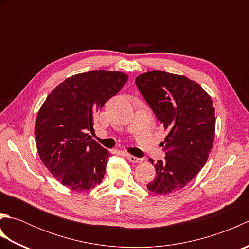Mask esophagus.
I'll list each match as a JSON object with an SVG mask.
<instances>
[{
  "mask_svg": "<svg viewBox=\"0 0 249 249\" xmlns=\"http://www.w3.org/2000/svg\"><path fill=\"white\" fill-rule=\"evenodd\" d=\"M126 157H127V160L130 161V162H136V163H139L142 161L141 158L139 157H136L134 155H130V154H126Z\"/></svg>",
  "mask_w": 249,
  "mask_h": 249,
  "instance_id": "esophagus-1",
  "label": "esophagus"
}]
</instances>
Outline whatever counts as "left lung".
<instances>
[{
	"mask_svg": "<svg viewBox=\"0 0 249 249\" xmlns=\"http://www.w3.org/2000/svg\"><path fill=\"white\" fill-rule=\"evenodd\" d=\"M136 84L168 131L160 143L166 156L154 166L156 177L146 187L158 195L176 193L197 176L212 151V98L192 79L162 71L141 73Z\"/></svg>",
	"mask_w": 249,
	"mask_h": 249,
	"instance_id": "left-lung-1",
	"label": "left lung"
}]
</instances>
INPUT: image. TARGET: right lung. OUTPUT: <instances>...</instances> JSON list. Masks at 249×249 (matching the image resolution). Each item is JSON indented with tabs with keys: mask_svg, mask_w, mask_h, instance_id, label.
I'll return each mask as SVG.
<instances>
[{
	"mask_svg": "<svg viewBox=\"0 0 249 249\" xmlns=\"http://www.w3.org/2000/svg\"><path fill=\"white\" fill-rule=\"evenodd\" d=\"M128 80L122 71H91L60 83L35 121V142L45 167L62 185L84 192L102 183L110 153L88 134L94 115Z\"/></svg>",
	"mask_w": 249,
	"mask_h": 249,
	"instance_id": "right-lung-1",
	"label": "right lung"
}]
</instances>
